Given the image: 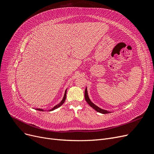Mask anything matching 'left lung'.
Here are the masks:
<instances>
[{
    "label": "left lung",
    "mask_w": 154,
    "mask_h": 154,
    "mask_svg": "<svg viewBox=\"0 0 154 154\" xmlns=\"http://www.w3.org/2000/svg\"><path fill=\"white\" fill-rule=\"evenodd\" d=\"M85 98L86 101L87 102V103L91 107H92V108L94 109L95 110H96L97 112H100V113H102V114H108V113L110 112H109L107 110H103V109H101L99 108L98 106H96V105H94V103H92V102H91V101L90 100L89 97H88V96L87 88H85Z\"/></svg>",
    "instance_id": "1"
}]
</instances>
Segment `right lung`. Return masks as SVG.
Listing matches in <instances>:
<instances>
[{"label":"right lung","instance_id":"right-lung-1","mask_svg":"<svg viewBox=\"0 0 154 154\" xmlns=\"http://www.w3.org/2000/svg\"><path fill=\"white\" fill-rule=\"evenodd\" d=\"M66 93H67V90H66V91H65L64 96H63V97L62 100L61 101V102H60V103H58V105H57L56 106H54L53 109H51L49 110L48 111H52V110H54V109H57V108H58V107H60V106H61V105L64 103L65 101H66ZM36 110H40V111H44V110H43V109H36Z\"/></svg>","mask_w":154,"mask_h":154}]
</instances>
